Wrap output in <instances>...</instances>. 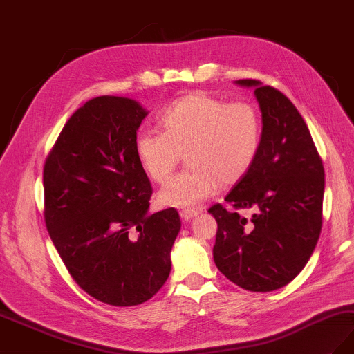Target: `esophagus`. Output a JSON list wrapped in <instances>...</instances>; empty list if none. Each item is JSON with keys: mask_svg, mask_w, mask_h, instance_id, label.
Wrapping results in <instances>:
<instances>
[{"mask_svg": "<svg viewBox=\"0 0 354 354\" xmlns=\"http://www.w3.org/2000/svg\"><path fill=\"white\" fill-rule=\"evenodd\" d=\"M179 216H180V218L182 220H191V218H194L195 216H198V212L197 210H194V208H185V210H180L179 212Z\"/></svg>", "mask_w": 354, "mask_h": 354, "instance_id": "1", "label": "esophagus"}]
</instances>
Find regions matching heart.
I'll use <instances>...</instances> for the list:
<instances>
[{
	"label": "heart",
	"instance_id": "heart-1",
	"mask_svg": "<svg viewBox=\"0 0 354 354\" xmlns=\"http://www.w3.org/2000/svg\"><path fill=\"white\" fill-rule=\"evenodd\" d=\"M159 124L163 133L140 131L134 146L141 167L156 184H165L185 153L188 167L159 192V203L169 207L198 205L220 184L241 180L263 141V120L255 104L227 103L205 91L176 100Z\"/></svg>",
	"mask_w": 354,
	"mask_h": 354
}]
</instances>
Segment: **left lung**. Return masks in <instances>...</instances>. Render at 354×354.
<instances>
[{
	"instance_id": "left-lung-1",
	"label": "left lung",
	"mask_w": 354,
	"mask_h": 354,
	"mask_svg": "<svg viewBox=\"0 0 354 354\" xmlns=\"http://www.w3.org/2000/svg\"><path fill=\"white\" fill-rule=\"evenodd\" d=\"M263 113V141L255 163L225 201L208 213L217 221L213 257L225 276L250 292L289 284L309 261L322 227L324 166L302 115L281 91L252 78ZM251 207L250 219L238 209Z\"/></svg>"
}]
</instances>
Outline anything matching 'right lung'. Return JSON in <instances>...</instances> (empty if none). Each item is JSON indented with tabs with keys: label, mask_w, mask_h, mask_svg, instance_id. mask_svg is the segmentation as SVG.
I'll return each instance as SVG.
<instances>
[{
	"label": "right lung",
	"mask_w": 354,
	"mask_h": 354,
	"mask_svg": "<svg viewBox=\"0 0 354 354\" xmlns=\"http://www.w3.org/2000/svg\"><path fill=\"white\" fill-rule=\"evenodd\" d=\"M147 111L99 96L78 108L44 166L45 223L74 281L103 304L134 306L169 277L175 208L150 214L153 188L134 141Z\"/></svg>",
	"instance_id": "add662e5"
}]
</instances>
